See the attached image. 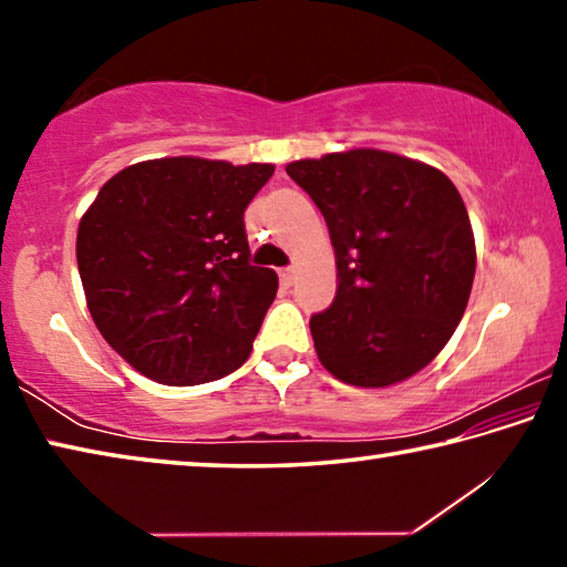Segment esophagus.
Masks as SVG:
<instances>
[{
  "mask_svg": "<svg viewBox=\"0 0 567 567\" xmlns=\"http://www.w3.org/2000/svg\"><path fill=\"white\" fill-rule=\"evenodd\" d=\"M295 275H297L295 267H285V270H280V282H282L285 287H290V285L295 282Z\"/></svg>",
  "mask_w": 567,
  "mask_h": 567,
  "instance_id": "obj_1",
  "label": "esophagus"
}]
</instances>
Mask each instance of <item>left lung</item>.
I'll list each match as a JSON object with an SVG mask.
<instances>
[{
  "instance_id": "left-lung-1",
  "label": "left lung",
  "mask_w": 567,
  "mask_h": 567,
  "mask_svg": "<svg viewBox=\"0 0 567 567\" xmlns=\"http://www.w3.org/2000/svg\"><path fill=\"white\" fill-rule=\"evenodd\" d=\"M328 223L338 292L310 318L334 378L388 388L415 375L453 338L475 277V237L443 172L382 150L287 165Z\"/></svg>"
}]
</instances>
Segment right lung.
<instances>
[{
	"label": "right lung",
	"instance_id": "add662e5",
	"mask_svg": "<svg viewBox=\"0 0 567 567\" xmlns=\"http://www.w3.org/2000/svg\"><path fill=\"white\" fill-rule=\"evenodd\" d=\"M272 165L147 159L104 182L76 229L92 320L134 370L199 385L243 364L277 292L249 265L245 209Z\"/></svg>",
	"mask_w": 567,
	"mask_h": 567
}]
</instances>
